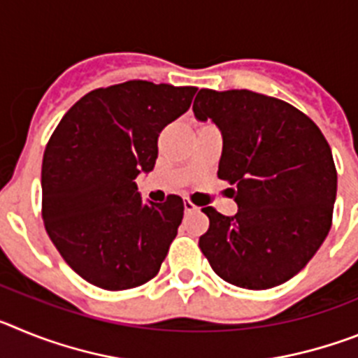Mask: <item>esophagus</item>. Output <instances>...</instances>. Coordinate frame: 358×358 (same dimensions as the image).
<instances>
[{"label":"esophagus","mask_w":358,"mask_h":358,"mask_svg":"<svg viewBox=\"0 0 358 358\" xmlns=\"http://www.w3.org/2000/svg\"><path fill=\"white\" fill-rule=\"evenodd\" d=\"M195 211H199V208L195 206L194 202L185 201V213H195Z\"/></svg>","instance_id":"esophagus-1"}]
</instances>
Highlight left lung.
Wrapping results in <instances>:
<instances>
[{"mask_svg":"<svg viewBox=\"0 0 358 358\" xmlns=\"http://www.w3.org/2000/svg\"><path fill=\"white\" fill-rule=\"evenodd\" d=\"M197 120L222 132L218 179L238 204L233 217L202 208L199 248L231 285L265 290L296 276L331 227L337 170L330 145L305 113L249 90H201Z\"/></svg>","mask_w":358,"mask_h":358,"instance_id":"obj_1","label":"left lung"}]
</instances>
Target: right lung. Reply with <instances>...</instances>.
Instances as JSON below:
<instances>
[{
	"label": "right lung",
	"instance_id": "add662e5",
	"mask_svg": "<svg viewBox=\"0 0 358 358\" xmlns=\"http://www.w3.org/2000/svg\"><path fill=\"white\" fill-rule=\"evenodd\" d=\"M197 87L129 80L84 94L62 116L43 157V220L66 264L103 290L159 273L182 220L179 195L143 202L136 177L157 159V138Z\"/></svg>",
	"mask_w": 358,
	"mask_h": 358
}]
</instances>
